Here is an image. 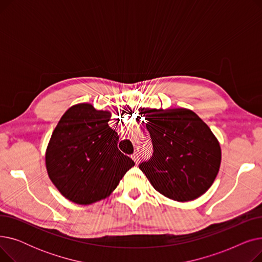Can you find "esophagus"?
Returning <instances> with one entry per match:
<instances>
[{"label":"esophagus","mask_w":262,"mask_h":262,"mask_svg":"<svg viewBox=\"0 0 262 262\" xmlns=\"http://www.w3.org/2000/svg\"><path fill=\"white\" fill-rule=\"evenodd\" d=\"M132 158H133V160L136 162V163H138L139 162V159H140V156H139V153H135V154H133V156H132Z\"/></svg>","instance_id":"esophagus-1"}]
</instances>
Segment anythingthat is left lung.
<instances>
[{"instance_id": "left-lung-1", "label": "left lung", "mask_w": 262, "mask_h": 262, "mask_svg": "<svg viewBox=\"0 0 262 262\" xmlns=\"http://www.w3.org/2000/svg\"><path fill=\"white\" fill-rule=\"evenodd\" d=\"M139 110L154 149L139 166L150 185L177 202L203 195L221 164V146L207 124L187 108Z\"/></svg>"}]
</instances>
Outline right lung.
Returning <instances> with one entry per match:
<instances>
[{
	"mask_svg": "<svg viewBox=\"0 0 262 262\" xmlns=\"http://www.w3.org/2000/svg\"><path fill=\"white\" fill-rule=\"evenodd\" d=\"M112 113L80 103L69 108L55 127L46 152L50 180L69 201L90 205L113 193L135 162L118 148L109 127Z\"/></svg>",
	"mask_w": 262,
	"mask_h": 262,
	"instance_id": "add662e5",
	"label": "right lung"
}]
</instances>
